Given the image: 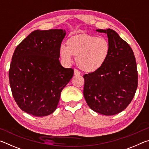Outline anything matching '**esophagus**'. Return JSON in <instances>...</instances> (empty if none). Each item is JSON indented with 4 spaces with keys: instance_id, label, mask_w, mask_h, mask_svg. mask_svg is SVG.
<instances>
[{
    "instance_id": "34e87169",
    "label": "esophagus",
    "mask_w": 149,
    "mask_h": 149,
    "mask_svg": "<svg viewBox=\"0 0 149 149\" xmlns=\"http://www.w3.org/2000/svg\"><path fill=\"white\" fill-rule=\"evenodd\" d=\"M81 74H80V72L79 71V70H77V69H75L74 70V75H79Z\"/></svg>"
}]
</instances>
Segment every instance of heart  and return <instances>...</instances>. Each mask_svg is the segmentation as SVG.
<instances>
[{
	"mask_svg": "<svg viewBox=\"0 0 149 149\" xmlns=\"http://www.w3.org/2000/svg\"><path fill=\"white\" fill-rule=\"evenodd\" d=\"M67 47H60V57L65 64L73 62L77 58L78 66L83 71L92 73L103 66L110 52V45L107 39L89 34H79L68 39Z\"/></svg>",
	"mask_w": 149,
	"mask_h": 149,
	"instance_id": "heart-1",
	"label": "heart"
}]
</instances>
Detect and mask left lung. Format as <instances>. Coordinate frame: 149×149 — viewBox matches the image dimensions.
I'll use <instances>...</instances> for the list:
<instances>
[{"mask_svg": "<svg viewBox=\"0 0 149 149\" xmlns=\"http://www.w3.org/2000/svg\"><path fill=\"white\" fill-rule=\"evenodd\" d=\"M107 34L110 52L103 66L84 75V95L95 112L118 114L132 102L138 85L135 58L130 46L111 29H97Z\"/></svg>", "mask_w": 149, "mask_h": 149, "instance_id": "8db88e82", "label": "left lung"}]
</instances>
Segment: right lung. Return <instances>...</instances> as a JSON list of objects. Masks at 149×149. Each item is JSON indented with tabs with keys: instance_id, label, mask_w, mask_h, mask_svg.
<instances>
[{
	"instance_id": "1",
	"label": "right lung",
	"mask_w": 149,
	"mask_h": 149,
	"mask_svg": "<svg viewBox=\"0 0 149 149\" xmlns=\"http://www.w3.org/2000/svg\"><path fill=\"white\" fill-rule=\"evenodd\" d=\"M63 29L35 30L17 45L9 70L10 85L21 110L45 116L56 109L62 89L74 75L60 64Z\"/></svg>"
}]
</instances>
